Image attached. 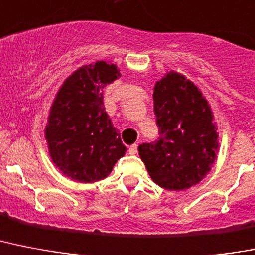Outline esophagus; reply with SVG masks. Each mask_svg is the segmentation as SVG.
I'll use <instances>...</instances> for the list:
<instances>
[{
    "instance_id": "obj_1",
    "label": "esophagus",
    "mask_w": 255,
    "mask_h": 255,
    "mask_svg": "<svg viewBox=\"0 0 255 255\" xmlns=\"http://www.w3.org/2000/svg\"><path fill=\"white\" fill-rule=\"evenodd\" d=\"M128 153H129V154H136V153H137V145H136V144H133V145L129 146V149H128Z\"/></svg>"
}]
</instances>
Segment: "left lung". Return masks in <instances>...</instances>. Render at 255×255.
<instances>
[{
	"label": "left lung",
	"instance_id": "8db88e82",
	"mask_svg": "<svg viewBox=\"0 0 255 255\" xmlns=\"http://www.w3.org/2000/svg\"><path fill=\"white\" fill-rule=\"evenodd\" d=\"M154 114L160 137L138 146V154L154 183L186 190L202 181L216 160L214 115L200 90L177 72L154 85Z\"/></svg>",
	"mask_w": 255,
	"mask_h": 255
}]
</instances>
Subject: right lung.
<instances>
[{"label":"right lung","instance_id":"add662e5","mask_svg":"<svg viewBox=\"0 0 255 255\" xmlns=\"http://www.w3.org/2000/svg\"><path fill=\"white\" fill-rule=\"evenodd\" d=\"M121 76L106 61L85 65L65 80L51 107L45 138L53 163L73 181L92 183L126 154L103 107V89Z\"/></svg>","mask_w":255,"mask_h":255}]
</instances>
